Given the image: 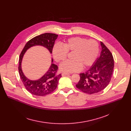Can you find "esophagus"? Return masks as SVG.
Listing matches in <instances>:
<instances>
[{"label":"esophagus","mask_w":131,"mask_h":131,"mask_svg":"<svg viewBox=\"0 0 131 131\" xmlns=\"http://www.w3.org/2000/svg\"><path fill=\"white\" fill-rule=\"evenodd\" d=\"M70 74V73H66V72H63V73H62V76H68V75H69Z\"/></svg>","instance_id":"obj_1"}]
</instances>
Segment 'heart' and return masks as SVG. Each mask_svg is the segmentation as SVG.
Listing matches in <instances>:
<instances>
[{"mask_svg":"<svg viewBox=\"0 0 131 131\" xmlns=\"http://www.w3.org/2000/svg\"><path fill=\"white\" fill-rule=\"evenodd\" d=\"M99 52V45L95 40H88L80 37H71L62 45L56 44L52 49L53 58L58 62L64 61L68 53L72 52V60L66 61L60 66V69L66 72L78 71L82 66L85 68L92 65L97 59Z\"/></svg>","mask_w":131,"mask_h":131,"instance_id":"heart-1","label":"heart"}]
</instances>
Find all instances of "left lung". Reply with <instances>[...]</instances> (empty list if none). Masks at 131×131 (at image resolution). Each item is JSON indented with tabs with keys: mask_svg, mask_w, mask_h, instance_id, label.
Segmentation results:
<instances>
[{
	"mask_svg": "<svg viewBox=\"0 0 131 131\" xmlns=\"http://www.w3.org/2000/svg\"><path fill=\"white\" fill-rule=\"evenodd\" d=\"M102 51L89 70L80 74V79L76 85L82 92L92 94L104 90L109 83L114 68L112 53L101 41Z\"/></svg>",
	"mask_w": 131,
	"mask_h": 131,
	"instance_id": "obj_1",
	"label": "left lung"
}]
</instances>
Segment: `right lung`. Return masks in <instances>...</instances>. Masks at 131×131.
Returning a JSON list of instances; mask_svg holds the SVG:
<instances>
[{
  "label": "right lung",
  "mask_w": 131,
  "mask_h": 131,
  "mask_svg": "<svg viewBox=\"0 0 131 131\" xmlns=\"http://www.w3.org/2000/svg\"><path fill=\"white\" fill-rule=\"evenodd\" d=\"M58 36V35L52 33H45L36 36L26 43L20 54L18 67V71L25 88L31 94L42 96L52 93L57 89L62 75L61 73H58V66L52 63L48 71L40 79L37 80L28 79L24 76L21 68L23 55L29 48L38 45L46 47L52 53L55 41L57 39ZM52 63H53V60H52Z\"/></svg>",
  "instance_id": "obj_1"
}]
</instances>
